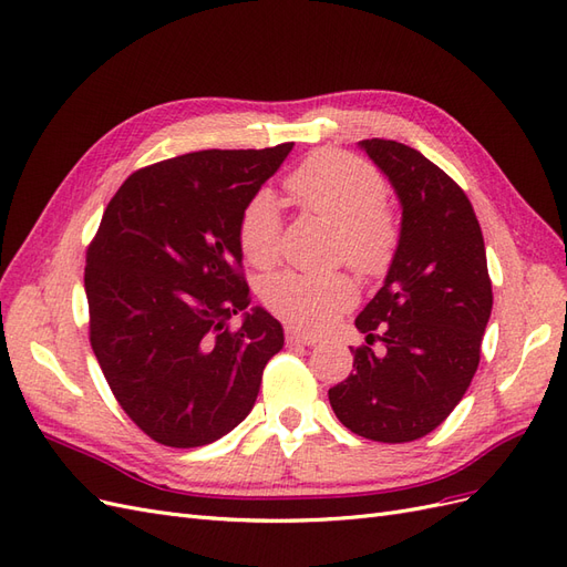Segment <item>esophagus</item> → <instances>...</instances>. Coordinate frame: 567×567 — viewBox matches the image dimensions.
I'll return each mask as SVG.
<instances>
[{
	"mask_svg": "<svg viewBox=\"0 0 567 567\" xmlns=\"http://www.w3.org/2000/svg\"><path fill=\"white\" fill-rule=\"evenodd\" d=\"M286 342H290V346H315V342H319V336L317 333H305V331H298V329H286Z\"/></svg>",
	"mask_w": 567,
	"mask_h": 567,
	"instance_id": "esophagus-1",
	"label": "esophagus"
}]
</instances>
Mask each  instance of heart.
I'll return each instance as SVG.
<instances>
[{"label":"heart","mask_w":567,"mask_h":567,"mask_svg":"<svg viewBox=\"0 0 567 567\" xmlns=\"http://www.w3.org/2000/svg\"><path fill=\"white\" fill-rule=\"evenodd\" d=\"M293 200L338 229L336 252L359 274L379 277L392 262L400 241L398 217L383 203L385 182L379 169L342 151H317L286 179ZM238 246L255 267H271L281 248V213L269 188L255 192L238 217ZM267 310L277 317L317 329L357 300L348 274L279 271L262 286Z\"/></svg>","instance_id":"1"}]
</instances>
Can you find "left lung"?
I'll use <instances>...</instances> for the list:
<instances>
[{
    "mask_svg": "<svg viewBox=\"0 0 567 567\" xmlns=\"http://www.w3.org/2000/svg\"><path fill=\"white\" fill-rule=\"evenodd\" d=\"M402 203L383 288L357 317L367 346L329 390L338 421L373 442H411L447 419L480 364L492 315L483 231L463 188L416 148L359 142ZM373 341L382 342L373 351Z\"/></svg>",
    "mask_w": 567,
    "mask_h": 567,
    "instance_id": "1",
    "label": "left lung"
}]
</instances>
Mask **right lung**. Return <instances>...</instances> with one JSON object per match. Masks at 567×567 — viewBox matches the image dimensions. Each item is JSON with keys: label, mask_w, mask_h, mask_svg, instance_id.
<instances>
[{"label": "right lung", "mask_w": 567, "mask_h": 567, "mask_svg": "<svg viewBox=\"0 0 567 567\" xmlns=\"http://www.w3.org/2000/svg\"><path fill=\"white\" fill-rule=\"evenodd\" d=\"M293 144L196 151L136 169L87 248L90 342L125 414L165 447H203L241 423L284 329L250 305L238 246L248 198Z\"/></svg>", "instance_id": "obj_1"}]
</instances>
